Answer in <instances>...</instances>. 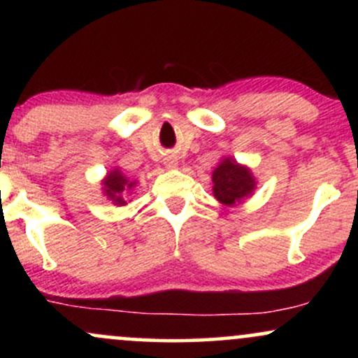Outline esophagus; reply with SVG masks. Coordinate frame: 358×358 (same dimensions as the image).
<instances>
[{"label": "esophagus", "instance_id": "obj_1", "mask_svg": "<svg viewBox=\"0 0 358 358\" xmlns=\"http://www.w3.org/2000/svg\"><path fill=\"white\" fill-rule=\"evenodd\" d=\"M165 165L168 168L176 166V158H175V156H166V158H165Z\"/></svg>", "mask_w": 358, "mask_h": 358}]
</instances>
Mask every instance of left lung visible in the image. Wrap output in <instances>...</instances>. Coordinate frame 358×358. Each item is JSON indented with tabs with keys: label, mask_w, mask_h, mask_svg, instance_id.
Here are the masks:
<instances>
[{
	"label": "left lung",
	"mask_w": 358,
	"mask_h": 358,
	"mask_svg": "<svg viewBox=\"0 0 358 358\" xmlns=\"http://www.w3.org/2000/svg\"><path fill=\"white\" fill-rule=\"evenodd\" d=\"M213 195L219 202L234 205L254 190V178L248 168L237 165L234 159H224L212 175Z\"/></svg>",
	"instance_id": "left-lung-1"
}]
</instances>
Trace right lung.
I'll return each instance as SVG.
<instances>
[{
	"mask_svg": "<svg viewBox=\"0 0 358 358\" xmlns=\"http://www.w3.org/2000/svg\"><path fill=\"white\" fill-rule=\"evenodd\" d=\"M133 185L134 183L127 182V180L121 173H119V171H113V173H109L108 178H106L104 192L114 203L126 205L124 199H122V192H124L126 188H131Z\"/></svg>",
	"mask_w": 358,
	"mask_h": 358,
	"instance_id": "right-lung-1",
	"label": "right lung"
}]
</instances>
